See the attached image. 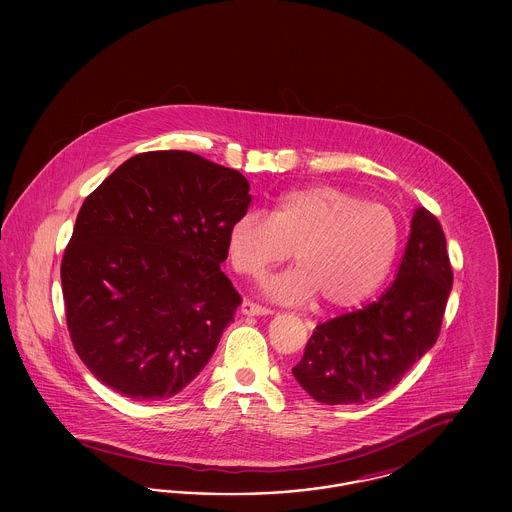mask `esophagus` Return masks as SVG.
<instances>
[{
	"label": "esophagus",
	"mask_w": 512,
	"mask_h": 512,
	"mask_svg": "<svg viewBox=\"0 0 512 512\" xmlns=\"http://www.w3.org/2000/svg\"><path fill=\"white\" fill-rule=\"evenodd\" d=\"M242 313L247 315V317H263V315H270V309L267 307H263V305H257V303H253V301H247L245 299L244 303H242Z\"/></svg>",
	"instance_id": "obj_1"
}]
</instances>
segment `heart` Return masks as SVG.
Instances as JSON below:
<instances>
[{"instance_id": "obj_1", "label": "heart", "mask_w": 512, "mask_h": 512, "mask_svg": "<svg viewBox=\"0 0 512 512\" xmlns=\"http://www.w3.org/2000/svg\"><path fill=\"white\" fill-rule=\"evenodd\" d=\"M399 238L388 207L317 184L280 195L268 217L247 211L234 220L226 230V257L238 274L259 278L293 251L297 267L268 280V295L284 303L318 295L328 309H349L382 286Z\"/></svg>"}]
</instances>
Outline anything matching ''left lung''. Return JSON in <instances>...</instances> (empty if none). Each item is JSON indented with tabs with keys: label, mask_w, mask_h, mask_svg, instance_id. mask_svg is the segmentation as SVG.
Segmentation results:
<instances>
[{
	"label": "left lung",
	"mask_w": 512,
	"mask_h": 512,
	"mask_svg": "<svg viewBox=\"0 0 512 512\" xmlns=\"http://www.w3.org/2000/svg\"><path fill=\"white\" fill-rule=\"evenodd\" d=\"M451 286L441 224L418 207L393 284L378 301L318 324L293 378L324 405H361L388 393L438 340Z\"/></svg>",
	"instance_id": "8db88e82"
}]
</instances>
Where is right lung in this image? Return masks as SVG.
<instances>
[{
  "mask_svg": "<svg viewBox=\"0 0 512 512\" xmlns=\"http://www.w3.org/2000/svg\"><path fill=\"white\" fill-rule=\"evenodd\" d=\"M251 203L244 174L190 151H147L88 195L61 263L67 326L111 390L159 401L213 357L242 303L220 270Z\"/></svg>",
  "mask_w": 512,
  "mask_h": 512,
  "instance_id": "right-lung-1",
  "label": "right lung"
}]
</instances>
